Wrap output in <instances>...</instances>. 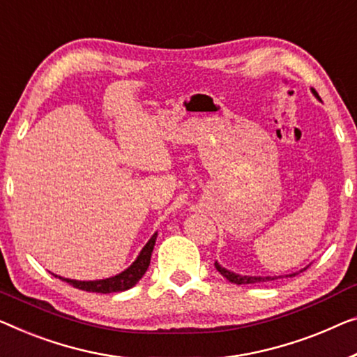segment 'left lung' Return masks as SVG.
<instances>
[{
  "label": "left lung",
  "mask_w": 357,
  "mask_h": 357,
  "mask_svg": "<svg viewBox=\"0 0 357 357\" xmlns=\"http://www.w3.org/2000/svg\"><path fill=\"white\" fill-rule=\"evenodd\" d=\"M312 93H314L316 98L319 99V96H317V93L314 91V89H312ZM215 268H216L218 273H220V274L222 275V278H226L227 280L232 282V284H237V285L257 284V282H268V280L278 279V278H250V275H238V274L231 273V271H227V269H225V268H221V266L218 264L216 261H215ZM300 273H303V271H300ZM294 275H296V274H290V278H294Z\"/></svg>",
  "instance_id": "1"
}]
</instances>
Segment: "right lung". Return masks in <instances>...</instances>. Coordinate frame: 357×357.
<instances>
[{"mask_svg":"<svg viewBox=\"0 0 357 357\" xmlns=\"http://www.w3.org/2000/svg\"><path fill=\"white\" fill-rule=\"evenodd\" d=\"M157 241V232L151 237V241L146 243V247L141 250L139 257L135 263H132L130 268L123 273L115 275V278L110 279H104V280H89V282H82V280H72V279H62L67 284H70L72 287H75L78 290H84V291H96V294H114V291H125L131 287H135L142 275L146 274V271L151 264V257H152V250L153 245H155ZM57 278V275H56Z\"/></svg>","mask_w":357,"mask_h":357,"instance_id":"obj_1","label":"right lung"}]
</instances>
